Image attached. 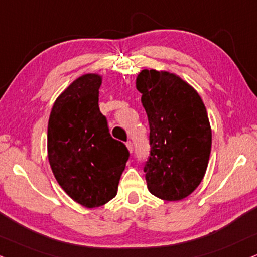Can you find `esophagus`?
<instances>
[{
	"label": "esophagus",
	"instance_id": "1",
	"mask_svg": "<svg viewBox=\"0 0 257 257\" xmlns=\"http://www.w3.org/2000/svg\"><path fill=\"white\" fill-rule=\"evenodd\" d=\"M126 147H127V149H128L130 153H132V151H134V143H132L131 141L126 142Z\"/></svg>",
	"mask_w": 257,
	"mask_h": 257
}]
</instances>
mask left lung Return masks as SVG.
Returning a JSON list of instances; mask_svg holds the SVG:
<instances>
[{
	"label": "left lung",
	"instance_id": "1",
	"mask_svg": "<svg viewBox=\"0 0 257 257\" xmlns=\"http://www.w3.org/2000/svg\"><path fill=\"white\" fill-rule=\"evenodd\" d=\"M136 87L150 126L148 189L162 200H182L200 185L210 160L212 131L205 104L194 88L168 71L144 69Z\"/></svg>",
	"mask_w": 257,
	"mask_h": 257
}]
</instances>
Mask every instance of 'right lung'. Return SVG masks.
I'll use <instances>...</instances> for the list:
<instances>
[{
	"label": "right lung",
	"mask_w": 257,
	"mask_h": 257,
	"mask_svg": "<svg viewBox=\"0 0 257 257\" xmlns=\"http://www.w3.org/2000/svg\"><path fill=\"white\" fill-rule=\"evenodd\" d=\"M102 77L85 74L57 97L47 126V155L57 182L72 200L102 206L118 192L130 153L112 138L99 108Z\"/></svg>",
	"instance_id": "obj_1"
}]
</instances>
